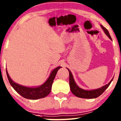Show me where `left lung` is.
<instances>
[{
    "instance_id": "8db88e82",
    "label": "left lung",
    "mask_w": 121,
    "mask_h": 121,
    "mask_svg": "<svg viewBox=\"0 0 121 121\" xmlns=\"http://www.w3.org/2000/svg\"><path fill=\"white\" fill-rule=\"evenodd\" d=\"M101 27H102V29H103L106 35H107L111 40H112L108 30H107V29H105L104 26H102V25H101ZM68 71H69V83L71 91L72 93H73L74 95H75L77 97H79V98L87 99L97 98V97H98L99 96L101 95L105 91L106 89H107V88L109 86V85H110L111 82H112V81L113 78L111 80V81L108 84H106L105 85L99 88L93 90H85L81 88H80L77 85L75 81H74V78H73V75H72L71 72L69 70V69H68Z\"/></svg>"
}]
</instances>
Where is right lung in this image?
<instances>
[{"mask_svg": "<svg viewBox=\"0 0 121 121\" xmlns=\"http://www.w3.org/2000/svg\"><path fill=\"white\" fill-rule=\"evenodd\" d=\"M60 68H61V67H58L53 69L47 81L43 84L37 87H27L16 83L10 78L7 69L6 74L10 84L18 94L25 98L29 99H37L46 97L50 93L53 80L57 71Z\"/></svg>", "mask_w": 121, "mask_h": 121, "instance_id": "obj_1", "label": "right lung"}]
</instances>
